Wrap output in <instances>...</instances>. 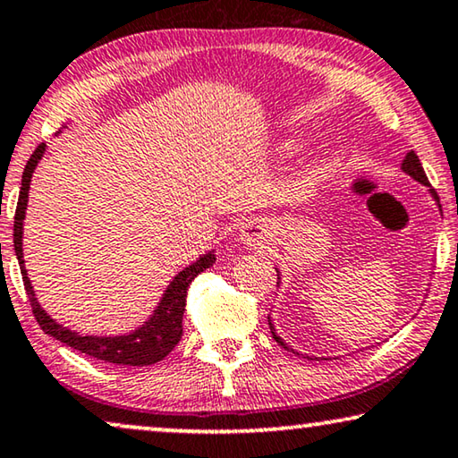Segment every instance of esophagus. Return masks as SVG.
Instances as JSON below:
<instances>
[{
	"instance_id": "esophagus-1",
	"label": "esophagus",
	"mask_w": 458,
	"mask_h": 458,
	"mask_svg": "<svg viewBox=\"0 0 458 458\" xmlns=\"http://www.w3.org/2000/svg\"><path fill=\"white\" fill-rule=\"evenodd\" d=\"M242 241L249 244V247H259V244L266 241L267 236V224H263L261 220H253L242 226Z\"/></svg>"
}]
</instances>
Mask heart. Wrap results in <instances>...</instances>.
I'll return each mask as SVG.
<instances>
[{
	"label": "heart",
	"instance_id": "1",
	"mask_svg": "<svg viewBox=\"0 0 458 458\" xmlns=\"http://www.w3.org/2000/svg\"><path fill=\"white\" fill-rule=\"evenodd\" d=\"M294 149H296L294 140H288V143H284V151H286V153H291V151H294Z\"/></svg>",
	"mask_w": 458,
	"mask_h": 458
}]
</instances>
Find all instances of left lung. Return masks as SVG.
<instances>
[{
    "mask_svg": "<svg viewBox=\"0 0 458 458\" xmlns=\"http://www.w3.org/2000/svg\"><path fill=\"white\" fill-rule=\"evenodd\" d=\"M403 172H407L411 178H415L417 182H421V184H425V186H429V182H428V176H425V172H423V165H421V162H420V157H417V153L415 151H409L407 153V157L403 159ZM431 195H434V199L437 201V197H436V192L431 191ZM267 321H269V327H272V336H274V340L278 344H282L284 346V349H288V346L282 343V338L278 336V334H276V330H274V324H272V319L267 318Z\"/></svg>",
    "mask_w": 458,
    "mask_h": 458,
    "instance_id": "8db88e82",
    "label": "left lung"
}]
</instances>
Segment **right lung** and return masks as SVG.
I'll list each match as a JSON object with an SVG mask.
<instances>
[{"instance_id": "obj_1", "label": "right lung", "mask_w": 458, "mask_h": 458, "mask_svg": "<svg viewBox=\"0 0 458 458\" xmlns=\"http://www.w3.org/2000/svg\"><path fill=\"white\" fill-rule=\"evenodd\" d=\"M45 153V143H41L33 151V156L27 162V167L22 172V186L21 195H18V205H16V216H14V250L18 257V263H21L22 272V282L24 288H27L30 307H33L37 324L41 326V330L49 336H54L60 343L72 346V349L85 352L89 357H95L99 360H106V363L114 365H132V367H143V365H153L157 360L170 355L174 346L180 343L182 338V315L186 307V291H189L191 282L197 278L203 269L216 263L214 250L205 253L203 257L182 269L176 278L170 282L167 291L164 293L162 301L149 319L145 321L143 327L134 330L131 334H124V336H81L79 332L68 330L49 318L47 313L43 311L41 305H38L33 293V286H30V280L27 276V269H24V259H22V222H24V211H27L29 203V189H30V178H33V172L38 164V159L43 157Z\"/></svg>"}]
</instances>
